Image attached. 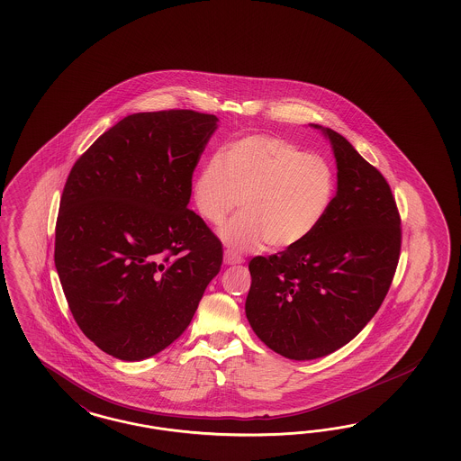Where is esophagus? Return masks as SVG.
I'll use <instances>...</instances> for the list:
<instances>
[{
	"label": "esophagus",
	"mask_w": 461,
	"mask_h": 461,
	"mask_svg": "<svg viewBox=\"0 0 461 461\" xmlns=\"http://www.w3.org/2000/svg\"><path fill=\"white\" fill-rule=\"evenodd\" d=\"M243 262V258L235 253L233 250H224V264L226 266H235V264H241Z\"/></svg>",
	"instance_id": "obj_1"
}]
</instances>
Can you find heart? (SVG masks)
<instances>
[{
    "label": "heart",
    "instance_id": "heart-1",
    "mask_svg": "<svg viewBox=\"0 0 461 461\" xmlns=\"http://www.w3.org/2000/svg\"><path fill=\"white\" fill-rule=\"evenodd\" d=\"M336 194L331 164L289 140L250 135L231 141L195 176V210L211 224H224L221 238L235 251L301 245L324 221Z\"/></svg>",
    "mask_w": 461,
    "mask_h": 461
}]
</instances>
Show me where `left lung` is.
Listing matches in <instances>:
<instances>
[{
	"instance_id": "8db88e82",
	"label": "left lung",
	"mask_w": 461,
	"mask_h": 461,
	"mask_svg": "<svg viewBox=\"0 0 461 461\" xmlns=\"http://www.w3.org/2000/svg\"><path fill=\"white\" fill-rule=\"evenodd\" d=\"M322 131L338 166L331 210L301 245L249 264L247 318L268 348L291 360L330 355L358 335L382 306L401 257L389 182L348 140Z\"/></svg>"
}]
</instances>
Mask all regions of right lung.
Listing matches in <instances>:
<instances>
[{"instance_id": "right-lung-1", "label": "right lung", "mask_w": 461, "mask_h": 461, "mask_svg": "<svg viewBox=\"0 0 461 461\" xmlns=\"http://www.w3.org/2000/svg\"><path fill=\"white\" fill-rule=\"evenodd\" d=\"M216 122L193 110L135 113L70 168L57 274L81 331L114 358L137 362L176 341L220 272L221 241L187 208Z\"/></svg>"}]
</instances>
